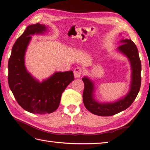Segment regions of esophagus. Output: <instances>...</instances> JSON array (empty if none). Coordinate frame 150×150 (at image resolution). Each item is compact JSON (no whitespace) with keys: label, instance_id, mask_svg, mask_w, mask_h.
I'll return each instance as SVG.
<instances>
[{"label":"esophagus","instance_id":"34e87169","mask_svg":"<svg viewBox=\"0 0 150 150\" xmlns=\"http://www.w3.org/2000/svg\"><path fill=\"white\" fill-rule=\"evenodd\" d=\"M81 69H80V67H77L76 68V69L74 70V77L76 78H80V76H81Z\"/></svg>","mask_w":150,"mask_h":150}]
</instances>
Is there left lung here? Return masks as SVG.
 I'll return each mask as SVG.
<instances>
[{
    "instance_id": "left-lung-1",
    "label": "left lung",
    "mask_w": 150,
    "mask_h": 150,
    "mask_svg": "<svg viewBox=\"0 0 150 150\" xmlns=\"http://www.w3.org/2000/svg\"><path fill=\"white\" fill-rule=\"evenodd\" d=\"M117 51L129 59L131 69V81L129 91L125 97L112 103H100L95 99V83L87 76L82 80L84 83L83 102L85 106L92 114L100 116H110L128 108L135 100L141 85V61L136 45L131 39H121Z\"/></svg>"
}]
</instances>
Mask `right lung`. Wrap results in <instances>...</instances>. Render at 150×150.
<instances>
[{"instance_id": "1", "label": "right lung", "mask_w": 150, "mask_h": 150, "mask_svg": "<svg viewBox=\"0 0 150 150\" xmlns=\"http://www.w3.org/2000/svg\"><path fill=\"white\" fill-rule=\"evenodd\" d=\"M47 27L36 23L28 26L13 44L8 61V84L16 100L23 108L33 114L52 113L58 108L61 95L74 80L72 71L56 72L42 81L27 71L25 55L31 36L42 35Z\"/></svg>"}]
</instances>
